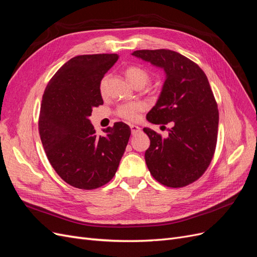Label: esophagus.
Segmentation results:
<instances>
[{
    "label": "esophagus",
    "mask_w": 257,
    "mask_h": 257,
    "mask_svg": "<svg viewBox=\"0 0 257 257\" xmlns=\"http://www.w3.org/2000/svg\"><path fill=\"white\" fill-rule=\"evenodd\" d=\"M131 132H132V134H133V135H136V134L139 133V132H141V127H139L138 125H134V124H132Z\"/></svg>",
    "instance_id": "obj_1"
}]
</instances>
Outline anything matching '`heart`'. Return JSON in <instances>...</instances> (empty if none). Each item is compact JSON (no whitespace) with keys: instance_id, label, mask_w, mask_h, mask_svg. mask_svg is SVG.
<instances>
[{"instance_id":"obj_1","label":"heart","mask_w":257,"mask_h":257,"mask_svg":"<svg viewBox=\"0 0 257 257\" xmlns=\"http://www.w3.org/2000/svg\"><path fill=\"white\" fill-rule=\"evenodd\" d=\"M125 76L128 81L136 87V85H145L150 79V74L147 69L132 65L125 69ZM107 82H108V76H104L102 80L99 82V92L100 94H105L107 91ZM144 104L141 102H133L120 105L116 109V114L120 118L127 120V121H137L141 116V113L144 111Z\"/></svg>"}]
</instances>
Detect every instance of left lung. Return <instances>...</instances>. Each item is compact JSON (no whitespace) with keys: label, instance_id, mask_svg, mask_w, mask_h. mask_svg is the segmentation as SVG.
<instances>
[{"label":"left lung","instance_id":"8db88e82","mask_svg":"<svg viewBox=\"0 0 257 257\" xmlns=\"http://www.w3.org/2000/svg\"><path fill=\"white\" fill-rule=\"evenodd\" d=\"M133 56L164 69L166 79L148 112L153 124L172 123L168 137L145 127L150 147L146 164L155 180L182 188L203 176L215 151L219 110L206 74L196 63L168 49L136 50Z\"/></svg>","mask_w":257,"mask_h":257}]
</instances>
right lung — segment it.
<instances>
[{
	"label": "right lung",
	"mask_w": 257,
	"mask_h": 257,
	"mask_svg": "<svg viewBox=\"0 0 257 257\" xmlns=\"http://www.w3.org/2000/svg\"><path fill=\"white\" fill-rule=\"evenodd\" d=\"M119 56H77L53 75L45 89L38 131L46 155L69 185L93 190L109 182L118 169L131 128L115 122L98 136L89 116L103 105L99 82Z\"/></svg>",
	"instance_id": "right-lung-1"
}]
</instances>
